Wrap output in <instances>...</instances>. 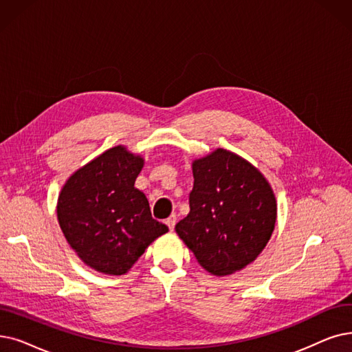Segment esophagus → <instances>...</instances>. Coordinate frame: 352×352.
Instances as JSON below:
<instances>
[{
    "label": "esophagus",
    "mask_w": 352,
    "mask_h": 352,
    "mask_svg": "<svg viewBox=\"0 0 352 352\" xmlns=\"http://www.w3.org/2000/svg\"><path fill=\"white\" fill-rule=\"evenodd\" d=\"M165 224L170 227V230H174V227L177 224V216H175V214H171V216L165 220Z\"/></svg>",
    "instance_id": "34e87169"
}]
</instances>
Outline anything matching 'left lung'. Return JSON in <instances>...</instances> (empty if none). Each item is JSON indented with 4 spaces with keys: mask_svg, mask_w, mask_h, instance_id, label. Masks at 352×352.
Returning a JSON list of instances; mask_svg holds the SVG:
<instances>
[{
    "mask_svg": "<svg viewBox=\"0 0 352 352\" xmlns=\"http://www.w3.org/2000/svg\"><path fill=\"white\" fill-rule=\"evenodd\" d=\"M192 175L190 212L175 232L208 273L233 274L266 248L276 224V197L253 164L223 148L194 160Z\"/></svg>",
    "mask_w": 352,
    "mask_h": 352,
    "instance_id": "left-lung-1",
    "label": "left lung"
}]
</instances>
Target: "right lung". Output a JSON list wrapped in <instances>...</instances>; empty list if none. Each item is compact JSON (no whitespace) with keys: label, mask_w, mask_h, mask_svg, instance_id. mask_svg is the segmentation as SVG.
<instances>
[{"label":"right lung","mask_w":352,"mask_h":352,"mask_svg":"<svg viewBox=\"0 0 352 352\" xmlns=\"http://www.w3.org/2000/svg\"><path fill=\"white\" fill-rule=\"evenodd\" d=\"M142 155L118 145L76 170L57 198L60 228L80 261L99 273H128L149 244L168 232L152 219L135 179Z\"/></svg>","instance_id":"add662e5"}]
</instances>
